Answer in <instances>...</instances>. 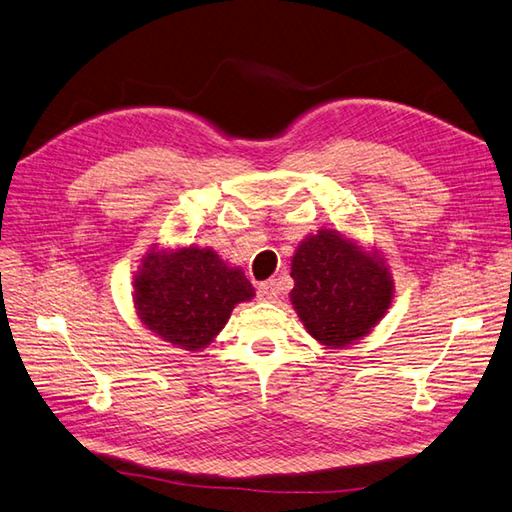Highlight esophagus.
Masks as SVG:
<instances>
[{
	"mask_svg": "<svg viewBox=\"0 0 512 512\" xmlns=\"http://www.w3.org/2000/svg\"><path fill=\"white\" fill-rule=\"evenodd\" d=\"M257 296H259V301H266V303L275 301V299H277V288H275V283H272V281L259 283V288H257Z\"/></svg>",
	"mask_w": 512,
	"mask_h": 512,
	"instance_id": "obj_1",
	"label": "esophagus"
}]
</instances>
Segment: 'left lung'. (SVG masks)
Listing matches in <instances>:
<instances>
[{
    "instance_id": "8db88e82",
    "label": "left lung",
    "mask_w": 512,
    "mask_h": 512,
    "mask_svg": "<svg viewBox=\"0 0 512 512\" xmlns=\"http://www.w3.org/2000/svg\"><path fill=\"white\" fill-rule=\"evenodd\" d=\"M290 277L294 312L325 349H344L371 334L395 296L390 266L377 248L325 227L296 246Z\"/></svg>"
}]
</instances>
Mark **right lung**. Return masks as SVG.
I'll list each match as a JSON object with an SVG mask.
<instances>
[{
    "label": "right lung",
    "instance_id": "obj_1",
    "mask_svg": "<svg viewBox=\"0 0 512 512\" xmlns=\"http://www.w3.org/2000/svg\"><path fill=\"white\" fill-rule=\"evenodd\" d=\"M255 288L240 266L213 248L152 244L133 277V303L141 325L185 351L213 342L235 305L251 301Z\"/></svg>",
    "mask_w": 512,
    "mask_h": 512
}]
</instances>
